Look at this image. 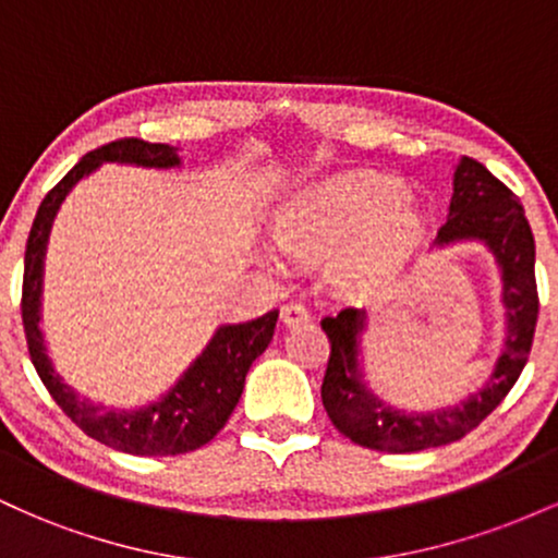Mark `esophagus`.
<instances>
[{
    "mask_svg": "<svg viewBox=\"0 0 558 558\" xmlns=\"http://www.w3.org/2000/svg\"><path fill=\"white\" fill-rule=\"evenodd\" d=\"M280 323H283L286 328H296V325L310 323V312L301 304H286L283 310H280Z\"/></svg>",
    "mask_w": 558,
    "mask_h": 558,
    "instance_id": "34e87169",
    "label": "esophagus"
}]
</instances>
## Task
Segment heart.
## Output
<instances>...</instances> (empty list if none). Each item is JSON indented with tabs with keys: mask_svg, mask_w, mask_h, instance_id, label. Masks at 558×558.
<instances>
[{
	"mask_svg": "<svg viewBox=\"0 0 558 558\" xmlns=\"http://www.w3.org/2000/svg\"><path fill=\"white\" fill-rule=\"evenodd\" d=\"M425 235L417 196L375 170H341L288 194L272 217V239L288 257L330 254V278L343 291H369L403 270ZM278 265V254L265 248Z\"/></svg>",
	"mask_w": 558,
	"mask_h": 558,
	"instance_id": "b5f03b06",
	"label": "heart"
}]
</instances>
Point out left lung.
Listing matches in <instances>:
<instances>
[{
    "label": "left lung",
    "instance_id": "8db88e82",
    "mask_svg": "<svg viewBox=\"0 0 558 558\" xmlns=\"http://www.w3.org/2000/svg\"><path fill=\"white\" fill-rule=\"evenodd\" d=\"M480 243L490 254L501 278L504 338L488 380L453 407L403 409L383 399L364 375L362 336L367 312L343 310L323 319L332 349L323 380V403L332 425L364 448L388 453H412L438 448L475 430L527 364L537 323L535 239L520 198L490 175L485 165L462 157L453 168V194L448 217L433 248Z\"/></svg>",
    "mask_w": 558,
    "mask_h": 558
}]
</instances>
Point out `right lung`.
<instances>
[{
	"label": "right lung",
	"instance_id": "obj_1",
	"mask_svg": "<svg viewBox=\"0 0 558 558\" xmlns=\"http://www.w3.org/2000/svg\"><path fill=\"white\" fill-rule=\"evenodd\" d=\"M131 165L146 170L181 168V149L170 144H149L141 138H123L101 146L75 165L60 183L44 196L28 246H25L23 272V328L28 338L31 362L52 399L60 403L83 433L114 451L136 457H178L209 444L226 427L235 403L243 393V383L252 362L272 341L278 310L248 323H226L215 330L202 354L178 375V380L155 401L136 409H118L96 403L75 390L54 367L47 338L41 330L44 259H47L49 233L54 217L70 191L101 165Z\"/></svg>",
	"mask_w": 558,
	"mask_h": 558
}]
</instances>
